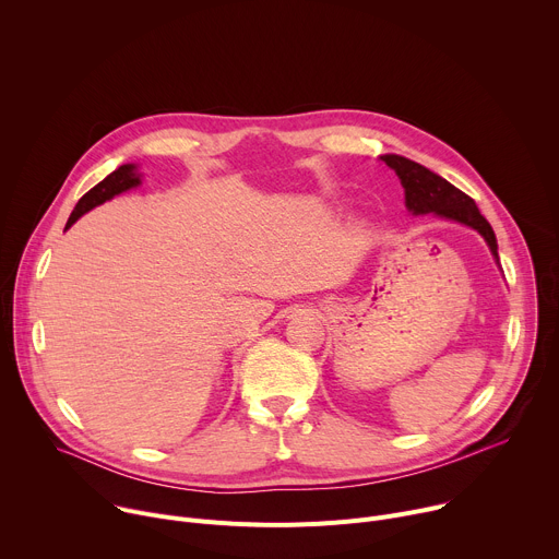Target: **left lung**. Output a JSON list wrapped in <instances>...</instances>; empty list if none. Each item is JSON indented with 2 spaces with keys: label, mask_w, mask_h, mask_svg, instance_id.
<instances>
[{
  "label": "left lung",
  "mask_w": 559,
  "mask_h": 559,
  "mask_svg": "<svg viewBox=\"0 0 559 559\" xmlns=\"http://www.w3.org/2000/svg\"><path fill=\"white\" fill-rule=\"evenodd\" d=\"M380 158L401 179L405 188V205L414 216L436 214L475 229L487 241L496 263H500L496 231L480 214V210H477L471 197H466L462 190H457L429 168L412 162V158H405L401 154H382Z\"/></svg>",
  "instance_id": "1"
}]
</instances>
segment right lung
Listing matches in <instances>:
<instances>
[{"label": "right lung", "instance_id": "add662e5", "mask_svg": "<svg viewBox=\"0 0 559 559\" xmlns=\"http://www.w3.org/2000/svg\"><path fill=\"white\" fill-rule=\"evenodd\" d=\"M136 186H141V173L136 170L134 164H126V166L117 168L112 175H108L102 183H97L93 190H88L82 199H79V203L74 205L70 218H68V223H66V229H68L76 218H82L86 212H91L93 207H97V205H102V203L115 199V197L121 194V192H128V190L136 188Z\"/></svg>", "mask_w": 559, "mask_h": 559}]
</instances>
